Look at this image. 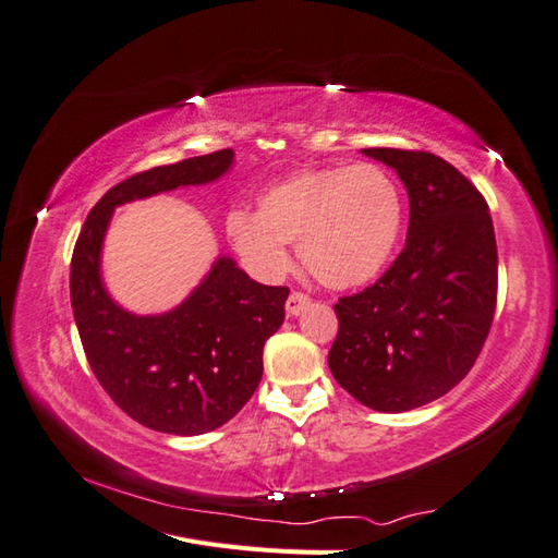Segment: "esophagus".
Here are the masks:
<instances>
[{
	"label": "esophagus",
	"instance_id": "obj_1",
	"mask_svg": "<svg viewBox=\"0 0 558 558\" xmlns=\"http://www.w3.org/2000/svg\"><path fill=\"white\" fill-rule=\"evenodd\" d=\"M310 298L305 295V293H291L289 295V300H286V312H289L291 316H298V314H302V312H305L307 307H310Z\"/></svg>",
	"mask_w": 558,
	"mask_h": 558
}]
</instances>
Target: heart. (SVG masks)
<instances>
[{"label":"heart","mask_w":558,"mask_h":558,"mask_svg":"<svg viewBox=\"0 0 558 558\" xmlns=\"http://www.w3.org/2000/svg\"><path fill=\"white\" fill-rule=\"evenodd\" d=\"M402 218V193L384 167H310L265 189L256 216L232 211L228 238L263 277H281L291 267L286 244L298 242L314 279L330 289H356L393 258Z\"/></svg>","instance_id":"b5f03b06"}]
</instances>
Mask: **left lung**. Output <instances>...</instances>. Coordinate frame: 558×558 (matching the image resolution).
<instances>
[{
	"instance_id": "left-lung-1",
	"label": "left lung",
	"mask_w": 558,
	"mask_h": 558,
	"mask_svg": "<svg viewBox=\"0 0 558 558\" xmlns=\"http://www.w3.org/2000/svg\"><path fill=\"white\" fill-rule=\"evenodd\" d=\"M363 156L408 189V242L377 283L335 305L328 365L365 408L398 414L442 398L475 365L496 312V234L486 199L447 160L402 148Z\"/></svg>"
}]
</instances>
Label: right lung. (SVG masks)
I'll return each instance as SVG.
<instances>
[{"label": "right lung", "instance_id": "obj_1", "mask_svg": "<svg viewBox=\"0 0 558 558\" xmlns=\"http://www.w3.org/2000/svg\"><path fill=\"white\" fill-rule=\"evenodd\" d=\"M232 148L134 174L97 202L74 246L70 293L97 381L128 416L170 435H202L238 414L263 377V347L283 324L286 286L253 281L218 256L197 289L165 314H132L107 293L102 244L113 209L221 179Z\"/></svg>", "mask_w": 558, "mask_h": 558}]
</instances>
